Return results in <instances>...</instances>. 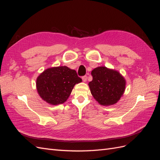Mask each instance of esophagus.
Wrapping results in <instances>:
<instances>
[{
  "label": "esophagus",
  "instance_id": "obj_1",
  "mask_svg": "<svg viewBox=\"0 0 160 160\" xmlns=\"http://www.w3.org/2000/svg\"><path fill=\"white\" fill-rule=\"evenodd\" d=\"M87 79H88V77H87V75H85V76L82 77V80H83V82H86Z\"/></svg>",
  "mask_w": 160,
  "mask_h": 160
}]
</instances>
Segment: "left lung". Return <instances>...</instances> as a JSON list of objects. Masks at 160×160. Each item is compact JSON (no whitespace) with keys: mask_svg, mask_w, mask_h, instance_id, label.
<instances>
[{"mask_svg":"<svg viewBox=\"0 0 160 160\" xmlns=\"http://www.w3.org/2000/svg\"><path fill=\"white\" fill-rule=\"evenodd\" d=\"M93 80L89 83L91 93L100 105L116 103L125 91V80L117 71L98 67L91 71Z\"/></svg>","mask_w":160,"mask_h":160,"instance_id":"obj_1","label":"left lung"}]
</instances>
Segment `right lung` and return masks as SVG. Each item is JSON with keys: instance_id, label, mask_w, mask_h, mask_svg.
<instances>
[{"instance_id": "obj_1", "label": "right lung", "mask_w": 160, "mask_h": 160, "mask_svg": "<svg viewBox=\"0 0 160 160\" xmlns=\"http://www.w3.org/2000/svg\"><path fill=\"white\" fill-rule=\"evenodd\" d=\"M81 81L75 70L59 66L43 71L37 77L36 85L41 98L48 103L55 105L65 102L75 85Z\"/></svg>"}]
</instances>
